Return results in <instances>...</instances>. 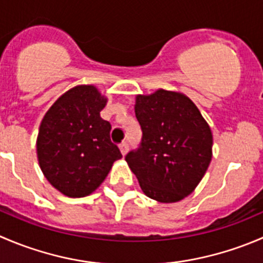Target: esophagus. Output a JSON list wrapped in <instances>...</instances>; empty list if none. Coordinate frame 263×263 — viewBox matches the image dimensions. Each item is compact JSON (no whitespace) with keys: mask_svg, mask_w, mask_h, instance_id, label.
Instances as JSON below:
<instances>
[{"mask_svg":"<svg viewBox=\"0 0 263 263\" xmlns=\"http://www.w3.org/2000/svg\"><path fill=\"white\" fill-rule=\"evenodd\" d=\"M119 147H121V152H122V154L123 155H126L127 154V152H128V142H122L121 145H119Z\"/></svg>","mask_w":263,"mask_h":263,"instance_id":"1","label":"esophagus"}]
</instances>
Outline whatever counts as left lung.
<instances>
[{
	"instance_id": "left-lung-1",
	"label": "left lung",
	"mask_w": 263,
	"mask_h": 263,
	"mask_svg": "<svg viewBox=\"0 0 263 263\" xmlns=\"http://www.w3.org/2000/svg\"><path fill=\"white\" fill-rule=\"evenodd\" d=\"M139 147L126 155L142 191L173 203L191 194L212 159V132L195 104L181 93L158 90L137 96Z\"/></svg>"
}]
</instances>
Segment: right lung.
<instances>
[{
    "label": "right lung",
    "mask_w": 263,
    "mask_h": 263,
    "mask_svg": "<svg viewBox=\"0 0 263 263\" xmlns=\"http://www.w3.org/2000/svg\"><path fill=\"white\" fill-rule=\"evenodd\" d=\"M105 104L93 86H77L51 106L41 123L38 162L64 195L82 198L95 191L122 158L110 140V123L100 117Z\"/></svg>",
    "instance_id": "add662e5"
}]
</instances>
